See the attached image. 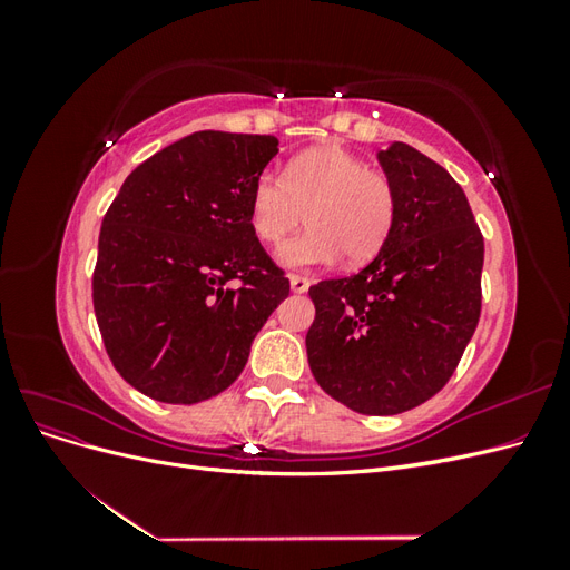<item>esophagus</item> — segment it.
<instances>
[{
    "mask_svg": "<svg viewBox=\"0 0 570 570\" xmlns=\"http://www.w3.org/2000/svg\"><path fill=\"white\" fill-rule=\"evenodd\" d=\"M308 285H312V281L304 278V275H289V287L292 292H297V295H304Z\"/></svg>",
    "mask_w": 570,
    "mask_h": 570,
    "instance_id": "34e87169",
    "label": "esophagus"
}]
</instances>
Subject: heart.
Returning a JSON list of instances; mask_svg holds the SVG:
<instances>
[{
  "label": "heart",
  "instance_id": "b5f03b06",
  "mask_svg": "<svg viewBox=\"0 0 570 570\" xmlns=\"http://www.w3.org/2000/svg\"><path fill=\"white\" fill-rule=\"evenodd\" d=\"M400 197L381 168L344 147H316L292 159L283 176L271 170L249 193V226L264 245H281L302 218L308 228L281 247L289 268L337 262L364 264L390 239Z\"/></svg>",
  "mask_w": 570,
  "mask_h": 570
}]
</instances>
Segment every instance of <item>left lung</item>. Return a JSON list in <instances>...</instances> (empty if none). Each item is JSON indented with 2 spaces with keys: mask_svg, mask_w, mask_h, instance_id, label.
Here are the masks:
<instances>
[{
  "mask_svg": "<svg viewBox=\"0 0 570 570\" xmlns=\"http://www.w3.org/2000/svg\"><path fill=\"white\" fill-rule=\"evenodd\" d=\"M400 197L394 230L350 278L308 287L306 333L316 383L352 411L392 416L428 402L454 375L482 306L485 243L461 185L425 154H377Z\"/></svg>",
  "mask_w": 570,
  "mask_h": 570,
  "instance_id": "obj_1",
  "label": "left lung"
}]
</instances>
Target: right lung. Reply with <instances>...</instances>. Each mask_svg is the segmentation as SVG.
I'll use <instances>...</instances> for the list:
<instances>
[{
  "instance_id": "add662e5",
  "label": "right lung",
  "mask_w": 570,
  "mask_h": 570,
  "mask_svg": "<svg viewBox=\"0 0 570 570\" xmlns=\"http://www.w3.org/2000/svg\"><path fill=\"white\" fill-rule=\"evenodd\" d=\"M273 135L202 130L157 151L101 220L92 304L114 368L164 404H197L243 373L289 281L249 226Z\"/></svg>"
}]
</instances>
